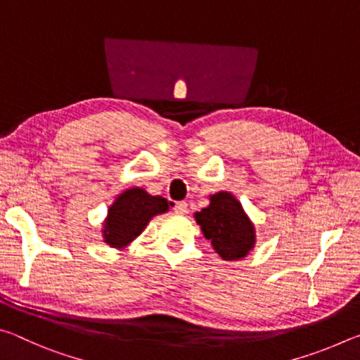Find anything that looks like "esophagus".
<instances>
[{
    "label": "esophagus",
    "instance_id": "1",
    "mask_svg": "<svg viewBox=\"0 0 360 360\" xmlns=\"http://www.w3.org/2000/svg\"><path fill=\"white\" fill-rule=\"evenodd\" d=\"M173 210H174V212H178V214H187V203L186 202H176Z\"/></svg>",
    "mask_w": 360,
    "mask_h": 360
}]
</instances>
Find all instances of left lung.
I'll return each instance as SVG.
<instances>
[{
  "mask_svg": "<svg viewBox=\"0 0 360 360\" xmlns=\"http://www.w3.org/2000/svg\"><path fill=\"white\" fill-rule=\"evenodd\" d=\"M193 217L224 260H240L255 246V225L230 192L210 195V205Z\"/></svg>",
  "mask_w": 360,
  "mask_h": 360,
  "instance_id": "1",
  "label": "left lung"
}]
</instances>
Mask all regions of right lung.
<instances>
[{
  "label": "right lung",
  "instance_id": "right-lung-1",
  "mask_svg": "<svg viewBox=\"0 0 360 360\" xmlns=\"http://www.w3.org/2000/svg\"><path fill=\"white\" fill-rule=\"evenodd\" d=\"M168 210L169 203L160 195H150L141 187L127 188L109 206L103 222V240L111 248L124 249L143 233L152 217Z\"/></svg>",
  "mask_w": 360,
  "mask_h": 360
}]
</instances>
